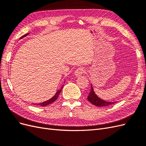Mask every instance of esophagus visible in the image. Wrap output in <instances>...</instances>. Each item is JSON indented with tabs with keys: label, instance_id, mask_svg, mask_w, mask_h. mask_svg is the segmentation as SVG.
Here are the masks:
<instances>
[{
	"label": "esophagus",
	"instance_id": "esophagus-1",
	"mask_svg": "<svg viewBox=\"0 0 146 146\" xmlns=\"http://www.w3.org/2000/svg\"><path fill=\"white\" fill-rule=\"evenodd\" d=\"M85 69L83 68H78L76 71H75V76L76 77H80L81 75L85 73Z\"/></svg>",
	"mask_w": 146,
	"mask_h": 146
}]
</instances>
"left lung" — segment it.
<instances>
[{"label":"left lung","instance_id":"8db88e82","mask_svg":"<svg viewBox=\"0 0 146 146\" xmlns=\"http://www.w3.org/2000/svg\"><path fill=\"white\" fill-rule=\"evenodd\" d=\"M87 99L88 101L92 103L94 105L98 106V107H105V106L113 105L115 103V102H111L105 101L98 98V97L97 96V95L94 93V91L93 90V88H92V85L91 88V92L90 94L88 95Z\"/></svg>","mask_w":146,"mask_h":146}]
</instances>
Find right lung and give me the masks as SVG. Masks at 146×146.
Returning a JSON list of instances; mask_svg holds the SVG:
<instances>
[{
    "label": "right lung",
    "instance_id": "add662e5",
    "mask_svg": "<svg viewBox=\"0 0 146 146\" xmlns=\"http://www.w3.org/2000/svg\"><path fill=\"white\" fill-rule=\"evenodd\" d=\"M29 34V33H27V34H25V35H24V36H22L20 39H21V38H24V37H25V36H27V35H28ZM62 88H63V87H61V89L60 90H58L57 91V92H56V94H55V95L52 98H51L50 99H49V100H47V101H46V102H42V103H40V104H34V105H38V106H42V107H44V106H47V105H48V104H52V103H53L54 102H55L56 100V99L58 98V96H59V94H60V93L61 92V90H62Z\"/></svg>",
    "mask_w": 146,
    "mask_h": 146
}]
</instances>
